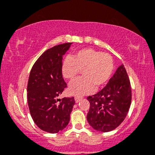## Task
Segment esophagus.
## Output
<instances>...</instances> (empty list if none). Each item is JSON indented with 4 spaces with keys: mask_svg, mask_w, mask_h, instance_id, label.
Here are the masks:
<instances>
[{
    "mask_svg": "<svg viewBox=\"0 0 155 155\" xmlns=\"http://www.w3.org/2000/svg\"><path fill=\"white\" fill-rule=\"evenodd\" d=\"M81 99H82V97H80V96H75V97H74V101H75L76 103L79 102Z\"/></svg>",
    "mask_w": 155,
    "mask_h": 155,
    "instance_id": "esophagus-1",
    "label": "esophagus"
}]
</instances>
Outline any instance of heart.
Masks as SVG:
<instances>
[{
    "label": "heart",
    "instance_id": "obj_1",
    "mask_svg": "<svg viewBox=\"0 0 155 155\" xmlns=\"http://www.w3.org/2000/svg\"><path fill=\"white\" fill-rule=\"evenodd\" d=\"M114 70L113 59L107 53L87 48L78 51L72 57L67 56L61 65L65 79L72 81L82 70L84 77L75 80L69 85L71 95L83 96L105 85Z\"/></svg>",
    "mask_w": 155,
    "mask_h": 155
}]
</instances>
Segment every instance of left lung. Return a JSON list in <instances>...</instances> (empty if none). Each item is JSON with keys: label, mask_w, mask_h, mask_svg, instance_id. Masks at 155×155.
I'll list each match as a JSON object with an SVG mask.
<instances>
[{"label": "left lung", "mask_w": 155, "mask_h": 155, "mask_svg": "<svg viewBox=\"0 0 155 155\" xmlns=\"http://www.w3.org/2000/svg\"><path fill=\"white\" fill-rule=\"evenodd\" d=\"M131 86L126 70L122 64L102 90L87 98L90 110L87 120L101 132L117 128L124 120L131 104Z\"/></svg>", "instance_id": "obj_1"}]
</instances>
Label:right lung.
Listing matches in <instances>:
<instances>
[{"label": "right lung", "instance_id": "obj_1", "mask_svg": "<svg viewBox=\"0 0 155 155\" xmlns=\"http://www.w3.org/2000/svg\"><path fill=\"white\" fill-rule=\"evenodd\" d=\"M72 43H63L48 49L38 58L30 71L27 84V101L32 120L41 130L56 134L66 128L75 103L74 97L58 96L67 83L62 77V56Z\"/></svg>", "mask_w": 155, "mask_h": 155}]
</instances>
